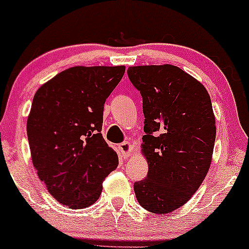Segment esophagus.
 <instances>
[{"mask_svg":"<svg viewBox=\"0 0 249 249\" xmlns=\"http://www.w3.org/2000/svg\"><path fill=\"white\" fill-rule=\"evenodd\" d=\"M119 150H120V152L122 153V156H124V158H127V157H129L130 155H132L133 146L130 145L129 142H124L120 143V145H119Z\"/></svg>","mask_w":249,"mask_h":249,"instance_id":"esophagus-1","label":"esophagus"}]
</instances>
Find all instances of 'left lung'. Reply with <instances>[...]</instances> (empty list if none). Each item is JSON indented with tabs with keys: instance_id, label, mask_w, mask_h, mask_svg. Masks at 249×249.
<instances>
[{
	"instance_id": "obj_1",
	"label": "left lung",
	"mask_w": 249,
	"mask_h": 249,
	"mask_svg": "<svg viewBox=\"0 0 249 249\" xmlns=\"http://www.w3.org/2000/svg\"><path fill=\"white\" fill-rule=\"evenodd\" d=\"M142 97L146 178L134 183L137 200L153 213L186 204L204 181L216 140L211 98L198 80L171 65L129 67Z\"/></svg>"
}]
</instances>
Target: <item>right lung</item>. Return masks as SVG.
Returning <instances> with one entry per match:
<instances>
[{"label": "right lung", "instance_id": "right-lung-1", "mask_svg": "<svg viewBox=\"0 0 249 249\" xmlns=\"http://www.w3.org/2000/svg\"><path fill=\"white\" fill-rule=\"evenodd\" d=\"M124 71V66L71 67L33 97L27 119L33 166L49 193L71 209L98 200L102 183L119 165L101 130L104 103Z\"/></svg>", "mask_w": 249, "mask_h": 249}]
</instances>
